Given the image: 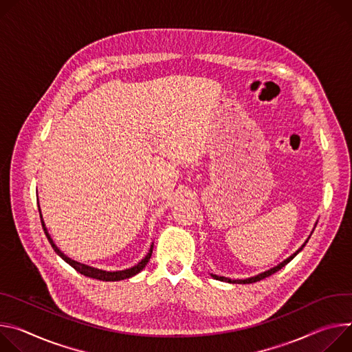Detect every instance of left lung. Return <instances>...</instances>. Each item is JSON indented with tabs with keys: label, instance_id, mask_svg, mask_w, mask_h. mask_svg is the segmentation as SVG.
Masks as SVG:
<instances>
[{
	"label": "left lung",
	"instance_id": "1",
	"mask_svg": "<svg viewBox=\"0 0 352 352\" xmlns=\"http://www.w3.org/2000/svg\"><path fill=\"white\" fill-rule=\"evenodd\" d=\"M310 238V236H309ZM309 238H307V241H309ZM307 241L302 245V248L296 252V253H294L291 257H288L287 260H284L283 263H280L277 267H274V268H271V270H268V271H265V272H261V274H258V276H256V277H252V278H246V280H229V278H225V277H218V276H212L215 280H219V281H228V283H233V284H252V283H257V281H260V280H263V278H265V277H270V276H272L274 274V272H277L278 270H281L283 267H285L303 248H305V245L307 243Z\"/></svg>",
	"mask_w": 352,
	"mask_h": 352
}]
</instances>
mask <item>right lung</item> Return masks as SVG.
I'll use <instances>...</instances> for the list:
<instances>
[{"label":"right lung","instance_id":"add662e5","mask_svg":"<svg viewBox=\"0 0 352 352\" xmlns=\"http://www.w3.org/2000/svg\"><path fill=\"white\" fill-rule=\"evenodd\" d=\"M38 212H41V208H38ZM41 219H42V214H41ZM42 226H43V230L46 233V236L52 245V248L54 249V252L64 260L67 261L72 268H75L78 272H81V274H84L85 277H91V278H95V280H100V281H120V280H126V278H130L135 274H138V272L146 265V263L149 261L151 256H152V249L153 246H151L149 249V253L134 267L131 268H127V270H123V271H114V272H110V271H102V270H98V268H94V267H89V265H85V264H81V263H76L74 260H71L69 257H67L61 250H58V248L54 245V242L52 241L49 232L45 226V222L42 219Z\"/></svg>","mask_w":352,"mask_h":352}]
</instances>
